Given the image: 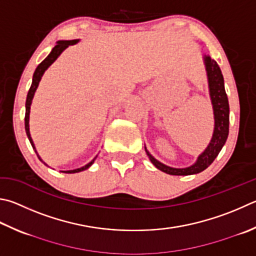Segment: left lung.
Here are the masks:
<instances>
[{"label": "left lung", "mask_w": 256, "mask_h": 256, "mask_svg": "<svg viewBox=\"0 0 256 256\" xmlns=\"http://www.w3.org/2000/svg\"><path fill=\"white\" fill-rule=\"evenodd\" d=\"M206 70L209 82V92H210V98L214 108V115H215V130H214L212 138L207 148L199 156L197 162L192 166L184 169H176L171 166H164L158 160H156L150 153L146 151L148 159L154 164L158 169L164 171V172L174 176H188L199 174L207 169L216 159L218 153L220 152L228 136L230 131V105L228 98H227L225 87H224V78L220 66L214 59L206 56L205 57Z\"/></svg>", "instance_id": "left-lung-1"}]
</instances>
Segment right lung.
Returning <instances> with one entry per match:
<instances>
[{
    "mask_svg": "<svg viewBox=\"0 0 256 256\" xmlns=\"http://www.w3.org/2000/svg\"><path fill=\"white\" fill-rule=\"evenodd\" d=\"M77 40H69V41H58L57 44L54 46V47L52 48V50H51V52L48 54V57L46 58L44 62H41L38 67H36V72L34 74V78H32V84H31V87L29 92H28V96H26V116H24V128H26V136H28V138H29V141L31 143L32 148H34V152L36 153V150L34 148V142H32V138H31V136H30V131H29V115H30V105H31V102H32V98H34V92L36 90V87H38L39 85V82L41 80V77H42L44 72L46 69H47L51 64H52L56 59L58 58V56L62 52V51L66 49L69 44H76ZM36 156H38V153H36ZM39 160L42 161L40 159V156H38ZM96 159V158H95ZM95 159H92L90 164H87L85 166H82V168H78V169H75V170H69V171H62V172H66V174H76V172H80V171H84L90 168V166L94 164ZM44 162V161H42Z\"/></svg>",
    "mask_w": 256,
    "mask_h": 256,
    "instance_id": "obj_1",
    "label": "right lung"
}]
</instances>
